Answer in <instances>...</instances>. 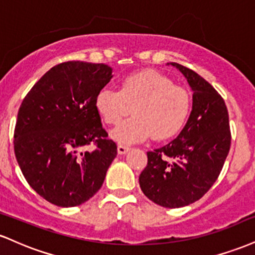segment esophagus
Segmentation results:
<instances>
[{
    "label": "esophagus",
    "mask_w": 255,
    "mask_h": 255,
    "mask_svg": "<svg viewBox=\"0 0 255 255\" xmlns=\"http://www.w3.org/2000/svg\"><path fill=\"white\" fill-rule=\"evenodd\" d=\"M128 151H129V147H128V146H126V145H119L118 146L119 154H125V153H127Z\"/></svg>",
    "instance_id": "1"
}]
</instances>
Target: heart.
<instances>
[{"mask_svg": "<svg viewBox=\"0 0 255 255\" xmlns=\"http://www.w3.org/2000/svg\"><path fill=\"white\" fill-rule=\"evenodd\" d=\"M96 109L108 125H119L110 136L121 144L144 141L153 135L164 140L180 131L191 111V96L165 75L144 69L127 75L119 91L103 89L96 97Z\"/></svg>", "mask_w": 255, "mask_h": 255, "instance_id": "b5f03b06", "label": "heart"}]
</instances>
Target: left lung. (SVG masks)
Masks as SVG:
<instances>
[{"instance_id": "left-lung-1", "label": "left lung", "mask_w": 255, "mask_h": 255, "mask_svg": "<svg viewBox=\"0 0 255 255\" xmlns=\"http://www.w3.org/2000/svg\"><path fill=\"white\" fill-rule=\"evenodd\" d=\"M193 92L188 121L176 139L147 152V165L139 176L140 188L168 209L194 203L216 182L230 150L229 114L223 98L192 69L175 62Z\"/></svg>"}]
</instances>
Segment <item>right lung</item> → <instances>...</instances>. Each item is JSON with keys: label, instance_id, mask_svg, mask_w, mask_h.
Instances as JSON below:
<instances>
[{"label": "right lung", "instance_id": "add662e5", "mask_svg": "<svg viewBox=\"0 0 255 255\" xmlns=\"http://www.w3.org/2000/svg\"><path fill=\"white\" fill-rule=\"evenodd\" d=\"M113 78L103 63L52 67L27 93L14 130V151L28 184L61 207L81 205L104 182L118 147L108 140L96 97ZM93 142L95 151L81 148Z\"/></svg>", "mask_w": 255, "mask_h": 255}]
</instances>
